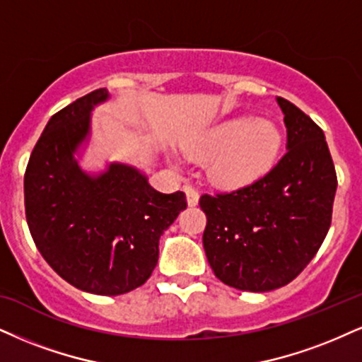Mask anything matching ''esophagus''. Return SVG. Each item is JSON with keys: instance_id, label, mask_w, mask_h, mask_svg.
Listing matches in <instances>:
<instances>
[{"instance_id": "esophagus-1", "label": "esophagus", "mask_w": 362, "mask_h": 362, "mask_svg": "<svg viewBox=\"0 0 362 362\" xmlns=\"http://www.w3.org/2000/svg\"><path fill=\"white\" fill-rule=\"evenodd\" d=\"M182 189H185L189 206H196V204H198V199H199L198 189H196L193 185H185V186H182Z\"/></svg>"}]
</instances>
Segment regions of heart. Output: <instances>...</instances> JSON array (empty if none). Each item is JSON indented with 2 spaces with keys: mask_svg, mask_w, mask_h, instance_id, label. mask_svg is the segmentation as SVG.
I'll use <instances>...</instances> for the list:
<instances>
[{
  "mask_svg": "<svg viewBox=\"0 0 362 362\" xmlns=\"http://www.w3.org/2000/svg\"><path fill=\"white\" fill-rule=\"evenodd\" d=\"M280 147L282 132L275 122L240 115L204 131L191 151L199 156L216 154L211 166L216 180L242 186L270 171Z\"/></svg>",
  "mask_w": 362,
  "mask_h": 362,
  "instance_id": "obj_1",
  "label": "heart"
}]
</instances>
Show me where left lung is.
<instances>
[{
  "mask_svg": "<svg viewBox=\"0 0 362 362\" xmlns=\"http://www.w3.org/2000/svg\"><path fill=\"white\" fill-rule=\"evenodd\" d=\"M287 153L265 176L230 193L203 194V247L223 284L269 292L292 282L319 252L332 220L336 168L324 132L276 97Z\"/></svg>",
  "mask_w": 362,
  "mask_h": 362,
  "instance_id": "1",
  "label": "left lung"
}]
</instances>
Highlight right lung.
<instances>
[{
	"label": "right lung",
	"mask_w": 362,
	"mask_h": 362,
	"mask_svg": "<svg viewBox=\"0 0 362 362\" xmlns=\"http://www.w3.org/2000/svg\"><path fill=\"white\" fill-rule=\"evenodd\" d=\"M107 88L80 97L48 120L25 171V213L38 252L83 292L120 296L158 265L159 238L186 209V194L156 191L136 168L112 163L88 176L74 153Z\"/></svg>",
	"instance_id": "right-lung-1"
}]
</instances>
